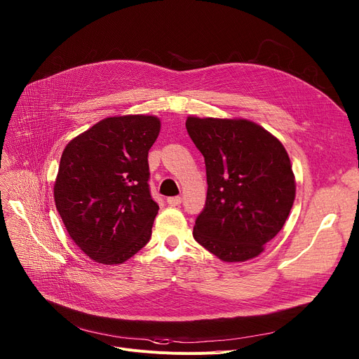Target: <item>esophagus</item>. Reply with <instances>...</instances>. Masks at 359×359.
Instances as JSON below:
<instances>
[{
    "label": "esophagus",
    "instance_id": "34e87169",
    "mask_svg": "<svg viewBox=\"0 0 359 359\" xmlns=\"http://www.w3.org/2000/svg\"><path fill=\"white\" fill-rule=\"evenodd\" d=\"M167 203L172 205V206H179L182 203V198L180 196H172V198H167Z\"/></svg>",
    "mask_w": 359,
    "mask_h": 359
}]
</instances>
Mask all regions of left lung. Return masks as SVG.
Instances as JSON below:
<instances>
[{
    "instance_id": "obj_1",
    "label": "left lung",
    "mask_w": 359,
    "mask_h": 359,
    "mask_svg": "<svg viewBox=\"0 0 359 359\" xmlns=\"http://www.w3.org/2000/svg\"><path fill=\"white\" fill-rule=\"evenodd\" d=\"M186 129L205 158L208 192L195 240L224 262H244L284 227L295 198L287 151L246 119L187 118Z\"/></svg>"
}]
</instances>
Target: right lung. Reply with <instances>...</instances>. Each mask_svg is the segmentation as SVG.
Listing matches in <instances>:
<instances>
[{
    "label": "right lung",
    "instance_id": "1",
    "mask_svg": "<svg viewBox=\"0 0 359 359\" xmlns=\"http://www.w3.org/2000/svg\"><path fill=\"white\" fill-rule=\"evenodd\" d=\"M160 125L145 115L106 118L65 147L55 205L90 259L118 265L149 241L158 205L149 192L148 151Z\"/></svg>",
    "mask_w": 359,
    "mask_h": 359
}]
</instances>
